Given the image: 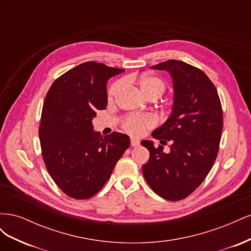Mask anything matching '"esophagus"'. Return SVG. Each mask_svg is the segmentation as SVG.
<instances>
[{
	"instance_id": "obj_1",
	"label": "esophagus",
	"mask_w": 251,
	"mask_h": 251,
	"mask_svg": "<svg viewBox=\"0 0 251 251\" xmlns=\"http://www.w3.org/2000/svg\"><path fill=\"white\" fill-rule=\"evenodd\" d=\"M140 144V141L138 139H135V138H131V146L132 147H138Z\"/></svg>"
}]
</instances>
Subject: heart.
Instances as JSON below:
<instances>
[{"mask_svg":"<svg viewBox=\"0 0 251 251\" xmlns=\"http://www.w3.org/2000/svg\"><path fill=\"white\" fill-rule=\"evenodd\" d=\"M137 79L131 77L128 81H136ZM138 86L141 94L144 97L157 96L160 97L165 91V82L158 76L154 75H143L138 80ZM124 87L123 81L114 83L109 91V98L115 97ZM156 120L151 115H132L124 120L125 130L135 136H140L148 127L153 126Z\"/></svg>","mask_w":251,"mask_h":251,"instance_id":"b5f03b06","label":"heart"}]
</instances>
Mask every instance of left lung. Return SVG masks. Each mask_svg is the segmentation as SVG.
<instances>
[{
	"label": "left lung",
	"instance_id": "8db88e82",
	"mask_svg": "<svg viewBox=\"0 0 251 251\" xmlns=\"http://www.w3.org/2000/svg\"><path fill=\"white\" fill-rule=\"evenodd\" d=\"M151 68L169 72L173 80L171 115L151 133L155 139L172 144L165 154L161 146L156 149L153 141L142 140L150 151L142 173L158 196L179 201L202 183L215 163L223 128L222 105L214 83L198 68L176 59Z\"/></svg>",
	"mask_w": 251,
	"mask_h": 251
}]
</instances>
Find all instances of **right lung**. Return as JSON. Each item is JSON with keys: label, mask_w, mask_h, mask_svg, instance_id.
Here are the masks:
<instances>
[{"label": "right lung", "mask_w": 251, "mask_h": 251, "mask_svg": "<svg viewBox=\"0 0 251 251\" xmlns=\"http://www.w3.org/2000/svg\"><path fill=\"white\" fill-rule=\"evenodd\" d=\"M125 70L95 62L76 66L52 83L40 125L44 162L57 186L71 198L89 199L100 191L130 137L93 130L97 110L108 103L107 82Z\"/></svg>", "instance_id": "obj_1"}]
</instances>
